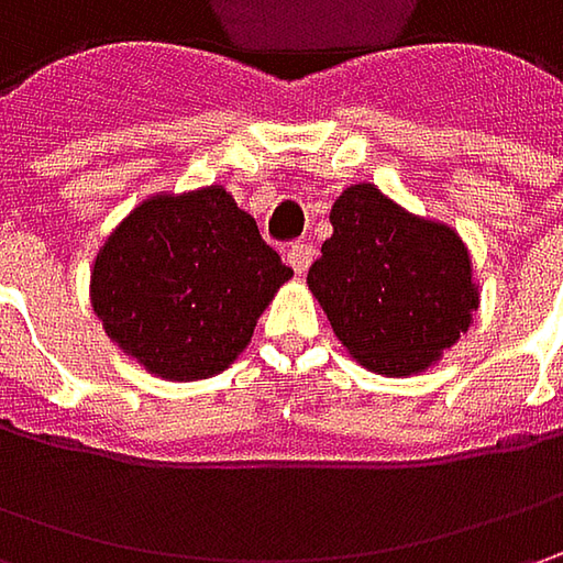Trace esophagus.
<instances>
[{
	"mask_svg": "<svg viewBox=\"0 0 563 563\" xmlns=\"http://www.w3.org/2000/svg\"><path fill=\"white\" fill-rule=\"evenodd\" d=\"M285 260H288V266H291L297 275H303V272L310 269V263H313V247H310V244H303V241H297V244L288 247Z\"/></svg>",
	"mask_w": 563,
	"mask_h": 563,
	"instance_id": "obj_1",
	"label": "esophagus"
}]
</instances>
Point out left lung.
<instances>
[{"label": "left lung", "instance_id": "left-lung-1", "mask_svg": "<svg viewBox=\"0 0 563 563\" xmlns=\"http://www.w3.org/2000/svg\"><path fill=\"white\" fill-rule=\"evenodd\" d=\"M329 222L332 238L307 285L344 351L388 378L432 369L479 310L464 238L369 181L344 187Z\"/></svg>", "mask_w": 563, "mask_h": 563}]
</instances>
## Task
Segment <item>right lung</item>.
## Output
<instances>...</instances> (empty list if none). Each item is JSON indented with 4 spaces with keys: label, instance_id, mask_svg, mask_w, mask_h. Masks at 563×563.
Segmentation results:
<instances>
[{
    "label": "right lung",
    "instance_id": "right-lung-1",
    "mask_svg": "<svg viewBox=\"0 0 563 563\" xmlns=\"http://www.w3.org/2000/svg\"><path fill=\"white\" fill-rule=\"evenodd\" d=\"M291 275L222 185L159 190L97 250L90 303L124 357L165 382H200L244 354Z\"/></svg>",
    "mask_w": 563,
    "mask_h": 563
}]
</instances>
